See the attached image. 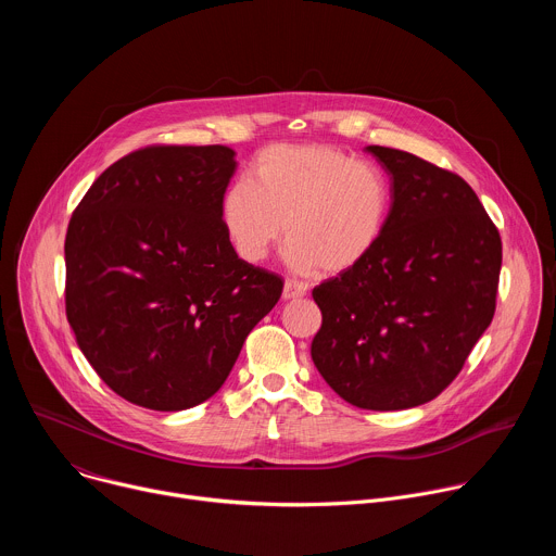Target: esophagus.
<instances>
[{
    "label": "esophagus",
    "mask_w": 556,
    "mask_h": 556,
    "mask_svg": "<svg viewBox=\"0 0 556 556\" xmlns=\"http://www.w3.org/2000/svg\"><path fill=\"white\" fill-rule=\"evenodd\" d=\"M281 296H283V301H296V299H303L305 296V288L301 286V283H296V281H286L283 283V292H281Z\"/></svg>",
    "instance_id": "34e87169"
}]
</instances>
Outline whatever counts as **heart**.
<instances>
[{
	"label": "heart",
	"instance_id": "obj_1",
	"mask_svg": "<svg viewBox=\"0 0 556 556\" xmlns=\"http://www.w3.org/2000/svg\"><path fill=\"white\" fill-rule=\"evenodd\" d=\"M391 185L382 169L319 144H270L219 200L237 257L262 264L288 235L286 262L312 275H345L378 249L389 224Z\"/></svg>",
	"mask_w": 556,
	"mask_h": 556
}]
</instances>
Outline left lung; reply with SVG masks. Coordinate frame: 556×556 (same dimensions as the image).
Here are the masks:
<instances>
[{
  "label": "left lung",
  "instance_id": "obj_1",
  "mask_svg": "<svg viewBox=\"0 0 556 556\" xmlns=\"http://www.w3.org/2000/svg\"><path fill=\"white\" fill-rule=\"evenodd\" d=\"M365 149L391 178L389 224L365 264L312 290L324 324L309 354L350 405L399 412L440 395L491 326L502 237L457 174Z\"/></svg>",
  "mask_w": 556,
  "mask_h": 556
}]
</instances>
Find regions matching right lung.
Masks as SVG:
<instances>
[{"mask_svg": "<svg viewBox=\"0 0 556 556\" xmlns=\"http://www.w3.org/2000/svg\"><path fill=\"white\" fill-rule=\"evenodd\" d=\"M235 167L224 144H151L108 167L72 213L70 328L101 380L138 407L211 399L281 296V277L237 257L224 235Z\"/></svg>", "mask_w": 556, "mask_h": 556, "instance_id": "obj_1", "label": "right lung"}]
</instances>
